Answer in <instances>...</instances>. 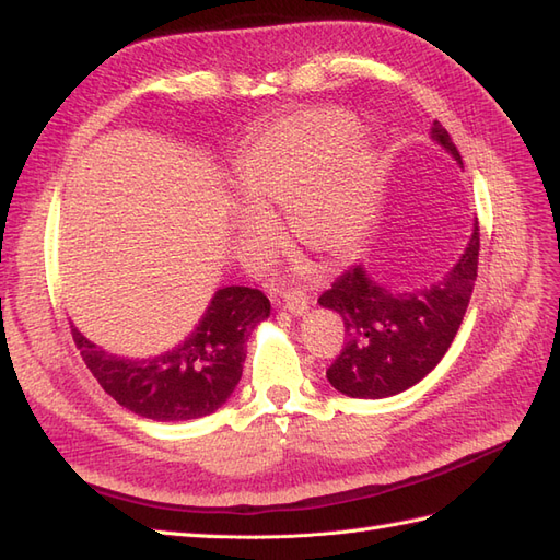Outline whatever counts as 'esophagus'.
<instances>
[{
    "mask_svg": "<svg viewBox=\"0 0 560 560\" xmlns=\"http://www.w3.org/2000/svg\"><path fill=\"white\" fill-rule=\"evenodd\" d=\"M283 305H285V310H291L293 314H305L310 303H307V295L303 291L293 289V291H289V293L283 295Z\"/></svg>",
    "mask_w": 560,
    "mask_h": 560,
    "instance_id": "34e87169",
    "label": "esophagus"
}]
</instances>
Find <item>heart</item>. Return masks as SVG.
Returning a JSON list of instances; mask_svg holds the SVG:
<instances>
[{
	"instance_id": "obj_1",
	"label": "heart",
	"mask_w": 560,
	"mask_h": 560,
	"mask_svg": "<svg viewBox=\"0 0 560 560\" xmlns=\"http://www.w3.org/2000/svg\"><path fill=\"white\" fill-rule=\"evenodd\" d=\"M357 125L342 110L312 108L283 120L255 143L238 167V194L253 212L238 226L267 241L264 218L289 210L305 248L336 257L362 238L374 210L376 163Z\"/></svg>"
}]
</instances>
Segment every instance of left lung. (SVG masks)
I'll use <instances>...</instances> for the list:
<instances>
[{"instance_id":"1","label":"left lung","mask_w":560,"mask_h":560,"mask_svg":"<svg viewBox=\"0 0 560 560\" xmlns=\"http://www.w3.org/2000/svg\"><path fill=\"white\" fill-rule=\"evenodd\" d=\"M433 139L462 161L450 132L435 120ZM480 229L462 260L442 281L413 293H393L371 281L362 265L348 267L319 295L322 307L340 314L342 350L326 378L348 397L378 399L411 388L438 366L464 322L478 277Z\"/></svg>"}]
</instances>
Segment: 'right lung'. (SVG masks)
I'll return each mask as SVG.
<instances>
[{
    "label": "right lung",
    "instance_id": "right-lung-1",
    "mask_svg": "<svg viewBox=\"0 0 560 560\" xmlns=\"http://www.w3.org/2000/svg\"><path fill=\"white\" fill-rule=\"evenodd\" d=\"M269 317V300L248 285L214 293L206 317L179 348L153 360L108 354L70 326L84 364L125 409L153 421H189L218 411L241 381L246 340Z\"/></svg>",
    "mask_w": 560,
    "mask_h": 560
}]
</instances>
